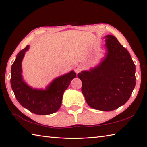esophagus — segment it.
<instances>
[{
	"mask_svg": "<svg viewBox=\"0 0 147 147\" xmlns=\"http://www.w3.org/2000/svg\"><path fill=\"white\" fill-rule=\"evenodd\" d=\"M81 70V68L79 66H76L74 68V71H76L77 74H78L79 72H80Z\"/></svg>",
	"mask_w": 147,
	"mask_h": 147,
	"instance_id": "1",
	"label": "esophagus"
}]
</instances>
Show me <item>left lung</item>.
<instances>
[{
  "mask_svg": "<svg viewBox=\"0 0 147 147\" xmlns=\"http://www.w3.org/2000/svg\"><path fill=\"white\" fill-rule=\"evenodd\" d=\"M107 53L98 67L77 76L90 107L111 111L125 104L136 84L135 65L130 54L112 35L106 36Z\"/></svg>",
  "mask_w": 147,
  "mask_h": 147,
  "instance_id": "8db88e82",
  "label": "left lung"
}]
</instances>
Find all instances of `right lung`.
<instances>
[{"instance_id": "1", "label": "right lung", "mask_w": 147, "mask_h": 147, "mask_svg": "<svg viewBox=\"0 0 147 147\" xmlns=\"http://www.w3.org/2000/svg\"><path fill=\"white\" fill-rule=\"evenodd\" d=\"M28 48L29 45H27L19 52L12 65L11 84L12 90L18 102L29 111L40 115H50L59 109L64 91L69 86L71 80L76 77V74L71 71L57 78L46 90L33 89L24 82L21 75V62Z\"/></svg>"}]
</instances>
